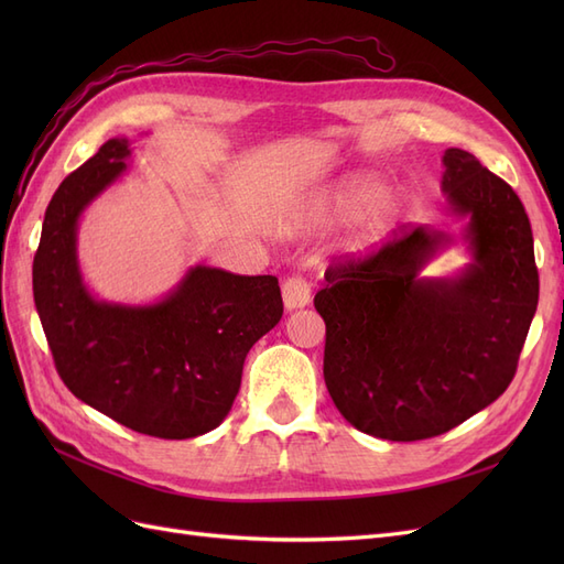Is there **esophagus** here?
Here are the masks:
<instances>
[{
    "mask_svg": "<svg viewBox=\"0 0 564 564\" xmlns=\"http://www.w3.org/2000/svg\"><path fill=\"white\" fill-rule=\"evenodd\" d=\"M282 299H284V311L292 313L299 308H305L311 303V286L301 278H292L282 284Z\"/></svg>",
    "mask_w": 564,
    "mask_h": 564,
    "instance_id": "1",
    "label": "esophagus"
}]
</instances>
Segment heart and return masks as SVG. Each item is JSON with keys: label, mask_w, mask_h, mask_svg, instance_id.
<instances>
[{"label": "heart", "mask_w": 564, "mask_h": 564, "mask_svg": "<svg viewBox=\"0 0 564 564\" xmlns=\"http://www.w3.org/2000/svg\"><path fill=\"white\" fill-rule=\"evenodd\" d=\"M379 187H381L379 178L371 174H355L346 181H340L327 195L315 199V204L311 207V226L322 230V228H332L340 224V220L352 216L365 202H369L373 195H377ZM395 214H398V199L390 193L381 195L377 207H373L369 216L367 235H379L383 228H388V224L395 218Z\"/></svg>", "instance_id": "b5f03b06"}]
</instances>
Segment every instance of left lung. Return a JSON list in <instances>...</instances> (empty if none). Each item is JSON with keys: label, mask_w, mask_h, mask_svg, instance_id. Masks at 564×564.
Instances as JSON below:
<instances>
[{"label": "left lung", "mask_w": 564, "mask_h": 564, "mask_svg": "<svg viewBox=\"0 0 564 564\" xmlns=\"http://www.w3.org/2000/svg\"><path fill=\"white\" fill-rule=\"evenodd\" d=\"M442 166L447 209L466 220L468 263L425 275L454 237L419 226L329 268L315 296L329 395L381 440L442 435L503 395L539 303L532 226L513 187L460 148H447Z\"/></svg>", "instance_id": "8db88e82"}]
</instances>
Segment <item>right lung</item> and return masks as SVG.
<instances>
[{"label": "right lung", "mask_w": 564, "mask_h": 564, "mask_svg": "<svg viewBox=\"0 0 564 564\" xmlns=\"http://www.w3.org/2000/svg\"><path fill=\"white\" fill-rule=\"evenodd\" d=\"M133 143L110 139L51 197L32 292L63 383L127 429L187 440L218 429L242 383L245 357L282 317L272 275L193 265L152 303H115L84 282L79 220L127 174Z\"/></svg>", "instance_id": "obj_1"}]
</instances>
